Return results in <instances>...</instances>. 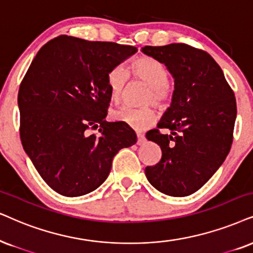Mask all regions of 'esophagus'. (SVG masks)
I'll use <instances>...</instances> for the list:
<instances>
[{"instance_id":"esophagus-1","label":"esophagus","mask_w":253,"mask_h":253,"mask_svg":"<svg viewBox=\"0 0 253 253\" xmlns=\"http://www.w3.org/2000/svg\"><path fill=\"white\" fill-rule=\"evenodd\" d=\"M136 136H137V145H143V143L146 142V137H145V135H143V134H140V133H137L136 134Z\"/></svg>"}]
</instances>
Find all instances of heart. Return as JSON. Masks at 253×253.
<instances>
[{"mask_svg": "<svg viewBox=\"0 0 253 253\" xmlns=\"http://www.w3.org/2000/svg\"><path fill=\"white\" fill-rule=\"evenodd\" d=\"M130 72L135 78L148 85L145 103H153L159 107H165L170 98L168 85V70L160 60L149 56H141L130 64ZM128 81V73L123 66H114L107 73V85L112 100L119 101L123 97L125 86ZM112 119L124 123L133 129L143 130L152 126L156 120V112L153 107L141 108L120 107L111 113Z\"/></svg>", "mask_w": 253, "mask_h": 253, "instance_id": "b5f03b06", "label": "heart"}]
</instances>
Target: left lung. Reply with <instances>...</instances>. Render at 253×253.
Returning <instances> with one entry per match:
<instances>
[{
	"mask_svg": "<svg viewBox=\"0 0 253 253\" xmlns=\"http://www.w3.org/2000/svg\"><path fill=\"white\" fill-rule=\"evenodd\" d=\"M141 51L165 64L174 79L170 106L158 124L171 132L146 134L162 150L159 164L146 167V177L161 193L188 196L210 180L229 154L237 116L235 94L206 51L182 43Z\"/></svg>",
	"mask_w": 253,
	"mask_h": 253,
	"instance_id": "1",
	"label": "left lung"
}]
</instances>
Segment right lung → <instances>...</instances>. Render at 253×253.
<instances>
[{"mask_svg": "<svg viewBox=\"0 0 253 253\" xmlns=\"http://www.w3.org/2000/svg\"><path fill=\"white\" fill-rule=\"evenodd\" d=\"M135 46L62 35L38 51L18 91L20 135L38 174L57 193L83 196L100 187L121 148L136 142L124 123H107V73ZM89 128L99 134H89Z\"/></svg>", "mask_w": 253, "mask_h": 253, "instance_id": "right-lung-1", "label": "right lung"}]
</instances>
